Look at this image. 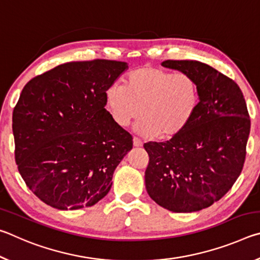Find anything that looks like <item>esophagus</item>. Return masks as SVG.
<instances>
[{
    "instance_id": "34e87169",
    "label": "esophagus",
    "mask_w": 260,
    "mask_h": 260,
    "mask_svg": "<svg viewBox=\"0 0 260 260\" xmlns=\"http://www.w3.org/2000/svg\"><path fill=\"white\" fill-rule=\"evenodd\" d=\"M133 146L136 147V148H139V147H142L143 143H142V141L139 140L138 138H134L133 139Z\"/></svg>"
}]
</instances>
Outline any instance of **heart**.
<instances>
[{
    "label": "heart",
    "mask_w": 260,
    "mask_h": 260,
    "mask_svg": "<svg viewBox=\"0 0 260 260\" xmlns=\"http://www.w3.org/2000/svg\"><path fill=\"white\" fill-rule=\"evenodd\" d=\"M200 85L188 73H173L150 65L132 71L125 86L113 83L105 104L118 126H135L141 135L172 139L187 128L200 107Z\"/></svg>",
    "instance_id": "heart-1"
}]
</instances>
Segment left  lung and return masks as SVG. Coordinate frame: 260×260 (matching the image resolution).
<instances>
[{"instance_id": "obj_1", "label": "left lung", "mask_w": 260, "mask_h": 260, "mask_svg": "<svg viewBox=\"0 0 260 260\" xmlns=\"http://www.w3.org/2000/svg\"><path fill=\"white\" fill-rule=\"evenodd\" d=\"M200 85V107L187 128L166 142H149L144 174L149 196L172 212L201 211L219 201L240 177L250 118L240 87L199 60H165Z\"/></svg>"}]
</instances>
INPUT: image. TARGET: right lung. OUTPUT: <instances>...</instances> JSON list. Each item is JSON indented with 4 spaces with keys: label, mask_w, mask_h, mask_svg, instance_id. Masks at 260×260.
Returning a JSON list of instances; mask_svg holds the SVG:
<instances>
[{
    "label": "right lung",
    "mask_w": 260,
    "mask_h": 260,
    "mask_svg": "<svg viewBox=\"0 0 260 260\" xmlns=\"http://www.w3.org/2000/svg\"><path fill=\"white\" fill-rule=\"evenodd\" d=\"M127 69L125 61H71L21 90L12 114L16 162L46 204L82 209L111 189L114 170L133 141L104 108L105 91Z\"/></svg>",
    "instance_id": "obj_1"
}]
</instances>
